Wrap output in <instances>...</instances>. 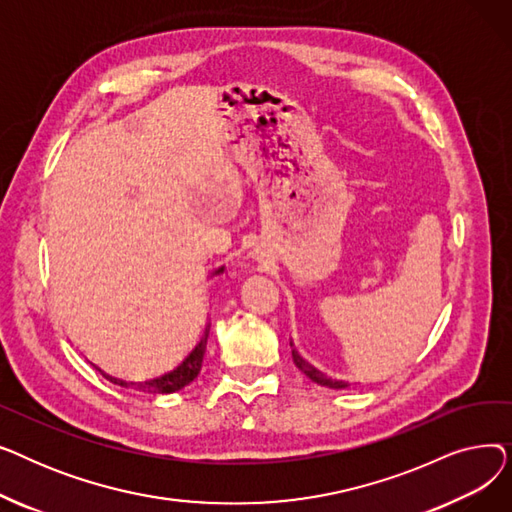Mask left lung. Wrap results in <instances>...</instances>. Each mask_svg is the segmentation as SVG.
I'll list each match as a JSON object with an SVG mask.
<instances>
[{
	"mask_svg": "<svg viewBox=\"0 0 512 512\" xmlns=\"http://www.w3.org/2000/svg\"><path fill=\"white\" fill-rule=\"evenodd\" d=\"M290 346H292V344H290ZM292 359H294V363H297V367L307 375V378H311V380H313L315 384H319V386H328V388H334V390H342V388H346V386H348L346 382L332 380V378H328V375L321 373L319 369L311 367L307 361H303V359H301V355H299L297 351H292Z\"/></svg>",
	"mask_w": 512,
	"mask_h": 512,
	"instance_id": "left-lung-1",
	"label": "left lung"
}]
</instances>
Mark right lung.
I'll return each mask as SVG.
<instances>
[{"label":"right lung","instance_id":"add662e5","mask_svg":"<svg viewBox=\"0 0 512 512\" xmlns=\"http://www.w3.org/2000/svg\"><path fill=\"white\" fill-rule=\"evenodd\" d=\"M222 272H224V267H218V270H215L213 274L218 276ZM207 338H209V326L205 328L201 340L195 344L193 351L186 355V359L176 369H172L164 375H159V378H153L149 382H124V380H118V378H112V375L103 373L99 367H97V371H101L105 380H110V382H114L122 388H134V390L149 392V394H172V392H178L180 388L191 384L199 375L201 365H203V357H205V348H207Z\"/></svg>","mask_w":512,"mask_h":512}]
</instances>
